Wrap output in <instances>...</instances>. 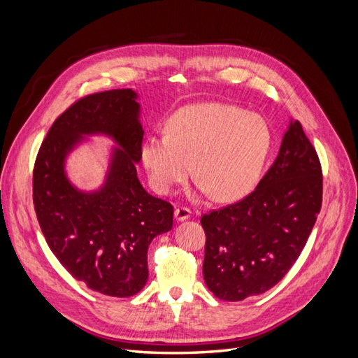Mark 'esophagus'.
I'll return each mask as SVG.
<instances>
[{"label": "esophagus", "mask_w": 358, "mask_h": 358, "mask_svg": "<svg viewBox=\"0 0 358 358\" xmlns=\"http://www.w3.org/2000/svg\"><path fill=\"white\" fill-rule=\"evenodd\" d=\"M175 218L176 221H185L191 218V209L187 206H178L175 209Z\"/></svg>", "instance_id": "esophagus-1"}]
</instances>
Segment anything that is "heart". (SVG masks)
I'll use <instances>...</instances> for the list:
<instances>
[{"instance_id": "heart-1", "label": "heart", "mask_w": 358, "mask_h": 358, "mask_svg": "<svg viewBox=\"0 0 358 358\" xmlns=\"http://www.w3.org/2000/svg\"><path fill=\"white\" fill-rule=\"evenodd\" d=\"M272 146L262 116L241 107L204 103L179 109L169 134L149 137L142 159L152 188L167 196L192 173L201 191L218 201H237L252 191Z\"/></svg>"}]
</instances>
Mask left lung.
Segmentation results:
<instances>
[{"instance_id":"1","label":"left lung","mask_w":358,"mask_h":358,"mask_svg":"<svg viewBox=\"0 0 358 358\" xmlns=\"http://www.w3.org/2000/svg\"><path fill=\"white\" fill-rule=\"evenodd\" d=\"M322 203V170L299 121L248 196L201 216L203 276L215 297L241 301L275 287L296 263Z\"/></svg>"}]
</instances>
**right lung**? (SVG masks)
Wrapping results in <instances>:
<instances>
[{
  "label": "right lung",
  "mask_w": 358,
  "mask_h": 358,
  "mask_svg": "<svg viewBox=\"0 0 358 358\" xmlns=\"http://www.w3.org/2000/svg\"><path fill=\"white\" fill-rule=\"evenodd\" d=\"M131 90L85 95L67 107L43 140L32 171V201L43 236L64 268L104 296L131 297L148 280V248L171 230L173 206L140 185L143 129ZM104 132L115 151L106 185L99 193L74 190L63 159L80 134Z\"/></svg>",
  "instance_id": "obj_1"
}]
</instances>
